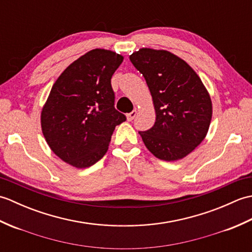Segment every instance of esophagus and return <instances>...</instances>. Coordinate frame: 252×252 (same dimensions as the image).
<instances>
[{"label": "esophagus", "instance_id": "1", "mask_svg": "<svg viewBox=\"0 0 252 252\" xmlns=\"http://www.w3.org/2000/svg\"><path fill=\"white\" fill-rule=\"evenodd\" d=\"M136 115H137V111L136 110H133V111L129 112V114H126L127 121H132L136 117Z\"/></svg>", "mask_w": 252, "mask_h": 252}]
</instances>
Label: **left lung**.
Returning a JSON list of instances; mask_svg holds the SVG:
<instances>
[{
	"mask_svg": "<svg viewBox=\"0 0 252 252\" xmlns=\"http://www.w3.org/2000/svg\"><path fill=\"white\" fill-rule=\"evenodd\" d=\"M130 61L151 91L156 122L140 131L155 157L175 161L187 156L206 137L212 117L210 95L189 63L168 51L141 49Z\"/></svg>",
	"mask_w": 252,
	"mask_h": 252,
	"instance_id": "1",
	"label": "left lung"
}]
</instances>
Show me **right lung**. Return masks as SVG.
<instances>
[{
  "label": "right lung",
  "instance_id": "obj_1",
  "mask_svg": "<svg viewBox=\"0 0 252 252\" xmlns=\"http://www.w3.org/2000/svg\"><path fill=\"white\" fill-rule=\"evenodd\" d=\"M123 56L95 49L69 65L53 85L41 112V126L51 149L76 168L103 158L116 126L126 116L115 108L112 74Z\"/></svg>",
  "mask_w": 252,
  "mask_h": 252
}]
</instances>
